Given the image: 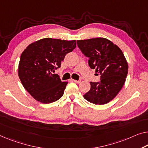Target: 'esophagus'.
Instances as JSON below:
<instances>
[{"label": "esophagus", "instance_id": "obj_1", "mask_svg": "<svg viewBox=\"0 0 148 148\" xmlns=\"http://www.w3.org/2000/svg\"><path fill=\"white\" fill-rule=\"evenodd\" d=\"M72 81L73 82H74L75 83H76V84H79V83H80L81 82V81L80 80H72Z\"/></svg>", "mask_w": 148, "mask_h": 148}]
</instances>
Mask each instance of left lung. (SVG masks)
I'll use <instances>...</instances> for the list:
<instances>
[{"label": "left lung", "mask_w": 148, "mask_h": 148, "mask_svg": "<svg viewBox=\"0 0 148 148\" xmlns=\"http://www.w3.org/2000/svg\"><path fill=\"white\" fill-rule=\"evenodd\" d=\"M88 64L100 75V82H90L91 88L84 98L90 103L103 105L118 95L125 82L128 65L120 48L110 40L96 38L77 40Z\"/></svg>", "instance_id": "left-lung-1"}]
</instances>
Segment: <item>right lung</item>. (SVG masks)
Wrapping results in <instances>:
<instances>
[{
    "instance_id": "add662e5",
    "label": "right lung",
    "mask_w": 148,
    "mask_h": 148,
    "mask_svg": "<svg viewBox=\"0 0 148 148\" xmlns=\"http://www.w3.org/2000/svg\"><path fill=\"white\" fill-rule=\"evenodd\" d=\"M76 46L74 40L45 38L28 45L22 53L18 76L26 90L38 102H56L64 94L68 82H62L54 74L60 68L66 54Z\"/></svg>"
}]
</instances>
